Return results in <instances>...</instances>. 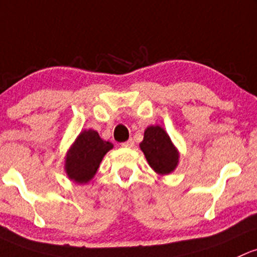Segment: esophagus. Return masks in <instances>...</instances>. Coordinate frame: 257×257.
<instances>
[{"label": "esophagus", "mask_w": 257, "mask_h": 257, "mask_svg": "<svg viewBox=\"0 0 257 257\" xmlns=\"http://www.w3.org/2000/svg\"><path fill=\"white\" fill-rule=\"evenodd\" d=\"M120 146H122V148H128V149L134 148V140L133 139H129L128 142H124V143L120 144Z\"/></svg>", "instance_id": "34e87169"}]
</instances>
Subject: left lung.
<instances>
[{
    "mask_svg": "<svg viewBox=\"0 0 257 257\" xmlns=\"http://www.w3.org/2000/svg\"><path fill=\"white\" fill-rule=\"evenodd\" d=\"M140 149L150 167L161 176L170 174L178 166L179 152L172 143L170 135L160 125L146 128Z\"/></svg>",
    "mask_w": 257,
    "mask_h": 257,
    "instance_id": "left-lung-1",
    "label": "left lung"
}]
</instances>
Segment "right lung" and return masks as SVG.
Masks as SVG:
<instances>
[{
  "label": "right lung",
  "instance_id": "1",
  "mask_svg": "<svg viewBox=\"0 0 257 257\" xmlns=\"http://www.w3.org/2000/svg\"><path fill=\"white\" fill-rule=\"evenodd\" d=\"M113 148L100 138L96 131H83L66 155L64 170L73 182L85 184L94 178L103 156Z\"/></svg>",
  "mask_w": 257,
  "mask_h": 257
}]
</instances>
